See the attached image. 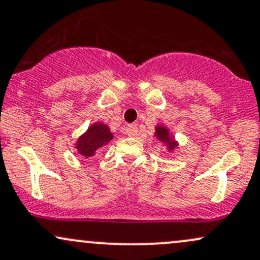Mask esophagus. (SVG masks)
I'll list each match as a JSON object with an SVG mask.
<instances>
[{
  "instance_id": "34e87169",
  "label": "esophagus",
  "mask_w": 260,
  "mask_h": 260,
  "mask_svg": "<svg viewBox=\"0 0 260 260\" xmlns=\"http://www.w3.org/2000/svg\"><path fill=\"white\" fill-rule=\"evenodd\" d=\"M126 134L129 136H135L137 134V125L136 124H130L126 126Z\"/></svg>"
}]
</instances>
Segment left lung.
<instances>
[{
	"label": "left lung",
	"instance_id": "left-lung-1",
	"mask_svg": "<svg viewBox=\"0 0 260 260\" xmlns=\"http://www.w3.org/2000/svg\"><path fill=\"white\" fill-rule=\"evenodd\" d=\"M155 131H157V133H155V135L158 136V139L160 140V141H166V142H168L170 145V147H176V142H170L169 141V133H168V130L166 129V127H163V126H158L157 129H155Z\"/></svg>",
	"mask_w": 260,
	"mask_h": 260
}]
</instances>
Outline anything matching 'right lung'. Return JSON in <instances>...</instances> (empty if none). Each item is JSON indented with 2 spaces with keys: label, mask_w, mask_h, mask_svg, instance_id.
<instances>
[{
  "label": "right lung",
  "mask_w": 260,
  "mask_h": 260,
  "mask_svg": "<svg viewBox=\"0 0 260 260\" xmlns=\"http://www.w3.org/2000/svg\"><path fill=\"white\" fill-rule=\"evenodd\" d=\"M113 139L111 130L107 125L102 123H96L86 131L76 142V148L79 153L84 157H91L97 149L105 146Z\"/></svg>",
  "instance_id": "add662e5"
}]
</instances>
